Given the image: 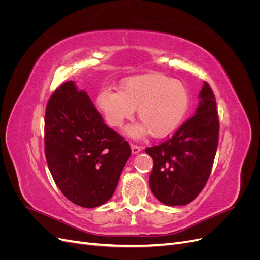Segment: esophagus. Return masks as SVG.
I'll list each match as a JSON object with an SVG mask.
<instances>
[{
	"label": "esophagus",
	"instance_id": "esophagus-1",
	"mask_svg": "<svg viewBox=\"0 0 260 260\" xmlns=\"http://www.w3.org/2000/svg\"><path fill=\"white\" fill-rule=\"evenodd\" d=\"M140 151H141V147L140 146H138L136 144H131V152H132L133 155L138 154Z\"/></svg>",
	"mask_w": 260,
	"mask_h": 260
}]
</instances>
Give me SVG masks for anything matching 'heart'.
Returning <instances> with one entry per match:
<instances>
[{
  "mask_svg": "<svg viewBox=\"0 0 260 260\" xmlns=\"http://www.w3.org/2000/svg\"><path fill=\"white\" fill-rule=\"evenodd\" d=\"M96 106L112 127H120L131 119L138 108L141 121L127 128L129 137L140 139L151 132L154 138H165L183 120L190 106V94L179 80L146 74L130 77L121 82L119 91L101 90Z\"/></svg>",
  "mask_w": 260,
  "mask_h": 260,
  "instance_id": "b5f03b06",
  "label": "heart"
}]
</instances>
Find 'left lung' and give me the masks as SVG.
Here are the masks:
<instances>
[{"label": "left lung", "instance_id": "1", "mask_svg": "<svg viewBox=\"0 0 260 260\" xmlns=\"http://www.w3.org/2000/svg\"><path fill=\"white\" fill-rule=\"evenodd\" d=\"M195 115L160 145L147 147L154 167L149 187L167 206L186 205L198 196L209 178L216 156L219 119L216 99L204 82Z\"/></svg>", "mask_w": 260, "mask_h": 260}]
</instances>
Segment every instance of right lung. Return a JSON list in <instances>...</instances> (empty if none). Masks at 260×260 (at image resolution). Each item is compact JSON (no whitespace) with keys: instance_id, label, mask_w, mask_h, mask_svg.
I'll return each mask as SVG.
<instances>
[{"instance_id":"right-lung-1","label":"right lung","mask_w":260,"mask_h":260,"mask_svg":"<svg viewBox=\"0 0 260 260\" xmlns=\"http://www.w3.org/2000/svg\"><path fill=\"white\" fill-rule=\"evenodd\" d=\"M44 144L55 183L66 199L84 208L112 198L131 155L129 143L107 127L74 81L62 83L48 102Z\"/></svg>"}]
</instances>
